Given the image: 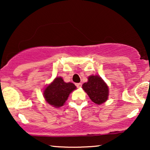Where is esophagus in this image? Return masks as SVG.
<instances>
[{
    "instance_id": "34e87169",
    "label": "esophagus",
    "mask_w": 150,
    "mask_h": 150,
    "mask_svg": "<svg viewBox=\"0 0 150 150\" xmlns=\"http://www.w3.org/2000/svg\"><path fill=\"white\" fill-rule=\"evenodd\" d=\"M75 85L77 86V87L80 88V87H82V83H76V84H75Z\"/></svg>"
}]
</instances>
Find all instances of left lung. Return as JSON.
Wrapping results in <instances>:
<instances>
[{
    "label": "left lung",
    "mask_w": 150,
    "mask_h": 150,
    "mask_svg": "<svg viewBox=\"0 0 150 150\" xmlns=\"http://www.w3.org/2000/svg\"><path fill=\"white\" fill-rule=\"evenodd\" d=\"M87 79V82L82 87L91 100L98 105L106 102L108 98L109 89L104 80L99 75H90Z\"/></svg>",
    "instance_id": "obj_1"
}]
</instances>
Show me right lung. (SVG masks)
Segmentation results:
<instances>
[{"mask_svg": "<svg viewBox=\"0 0 150 150\" xmlns=\"http://www.w3.org/2000/svg\"><path fill=\"white\" fill-rule=\"evenodd\" d=\"M76 89L73 83L65 82L61 77H56L44 88L43 96L48 104L59 108L64 105L70 93Z\"/></svg>", "mask_w": 150, "mask_h": 150, "instance_id": "1", "label": "right lung"}]
</instances>
